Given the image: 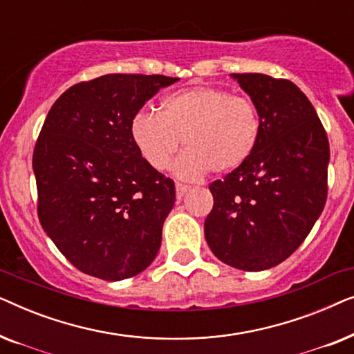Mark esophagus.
I'll return each instance as SVG.
<instances>
[{
  "label": "esophagus",
  "mask_w": 354,
  "mask_h": 354,
  "mask_svg": "<svg viewBox=\"0 0 354 354\" xmlns=\"http://www.w3.org/2000/svg\"><path fill=\"white\" fill-rule=\"evenodd\" d=\"M190 185H185V183H176V195H177V198L178 200H180V198H183V195H185L187 192H190Z\"/></svg>",
  "instance_id": "34e87169"
}]
</instances>
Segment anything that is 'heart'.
Returning a JSON list of instances; mask_svg holds the SVG:
<instances>
[{"instance_id": "obj_1", "label": "heart", "mask_w": 354, "mask_h": 354, "mask_svg": "<svg viewBox=\"0 0 354 354\" xmlns=\"http://www.w3.org/2000/svg\"><path fill=\"white\" fill-rule=\"evenodd\" d=\"M261 132L253 100L214 86L176 91L162 100L161 113L140 111L130 125L140 154L156 171L169 167L183 140L188 151L177 167L183 177L241 167L258 148Z\"/></svg>"}]
</instances>
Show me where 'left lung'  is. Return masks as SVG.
Here are the masks:
<instances>
[{"mask_svg":"<svg viewBox=\"0 0 354 354\" xmlns=\"http://www.w3.org/2000/svg\"><path fill=\"white\" fill-rule=\"evenodd\" d=\"M258 104L263 132L243 166L214 180L205 222L212 253L232 268L270 269L303 243L327 200V133L311 101L287 79L232 74Z\"/></svg>","mask_w":354,"mask_h":354,"instance_id":"1","label":"left lung"}]
</instances>
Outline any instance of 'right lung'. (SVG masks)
<instances>
[{
  "instance_id": "obj_1",
  "label": "right lung",
  "mask_w": 354,
  "mask_h": 354,
  "mask_svg": "<svg viewBox=\"0 0 354 354\" xmlns=\"http://www.w3.org/2000/svg\"><path fill=\"white\" fill-rule=\"evenodd\" d=\"M177 80L101 75L66 90L46 115L33 149L38 219L84 274L118 282L156 258L176 185L142 158L130 125Z\"/></svg>"
}]
</instances>
